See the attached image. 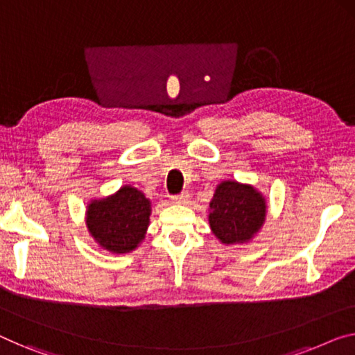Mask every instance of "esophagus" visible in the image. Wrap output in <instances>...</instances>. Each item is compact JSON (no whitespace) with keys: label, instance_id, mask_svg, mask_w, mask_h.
I'll return each instance as SVG.
<instances>
[{"label":"esophagus","instance_id":"obj_1","mask_svg":"<svg viewBox=\"0 0 355 355\" xmlns=\"http://www.w3.org/2000/svg\"><path fill=\"white\" fill-rule=\"evenodd\" d=\"M189 199H191V196H189V193L184 191V193H182V194L173 196L172 202H175V204H188Z\"/></svg>","mask_w":355,"mask_h":355}]
</instances>
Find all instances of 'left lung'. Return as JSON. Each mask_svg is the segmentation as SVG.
I'll return each mask as SVG.
<instances>
[{
    "mask_svg": "<svg viewBox=\"0 0 355 355\" xmlns=\"http://www.w3.org/2000/svg\"><path fill=\"white\" fill-rule=\"evenodd\" d=\"M266 214V199L255 187L225 180L209 204V225L221 244H247L263 228Z\"/></svg>",
    "mask_w": 355,
    "mask_h": 355,
    "instance_id": "8db88e82",
    "label": "left lung"
}]
</instances>
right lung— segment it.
Segmentation results:
<instances>
[{
	"label": "right lung",
	"mask_w": 355,
	"mask_h": 355,
	"mask_svg": "<svg viewBox=\"0 0 355 355\" xmlns=\"http://www.w3.org/2000/svg\"><path fill=\"white\" fill-rule=\"evenodd\" d=\"M150 215L151 200L140 189L124 184L114 194L89 202L86 225L103 250L121 255L144 242Z\"/></svg>",
	"instance_id": "right-lung-1"
}]
</instances>
